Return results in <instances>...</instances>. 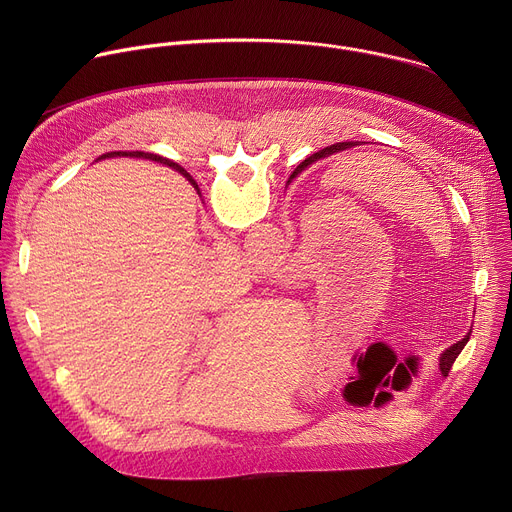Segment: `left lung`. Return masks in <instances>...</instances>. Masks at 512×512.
Returning a JSON list of instances; mask_svg holds the SVG:
<instances>
[{"label":"left lung","instance_id":"obj_1","mask_svg":"<svg viewBox=\"0 0 512 512\" xmlns=\"http://www.w3.org/2000/svg\"><path fill=\"white\" fill-rule=\"evenodd\" d=\"M352 145H356V141L352 143V141H342V143H334V145H328V148H324V150H320L318 154H314L308 162H314V160H320V158H326V156H330V154H336V152H342V150H348V148H352ZM306 162H302V166H304ZM300 166V168H302ZM296 174V172H294ZM468 340H470V334L468 336H464L460 342H456V344H452L444 354H442V358H440V369H442V375L446 377L448 373H450V369H452V364H454V360L458 358V354L464 350V346L468 344Z\"/></svg>","mask_w":512,"mask_h":512}]
</instances>
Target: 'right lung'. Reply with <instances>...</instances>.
Masks as SVG:
<instances>
[{
	"label": "right lung",
	"instance_id": "right-lung-1",
	"mask_svg": "<svg viewBox=\"0 0 512 512\" xmlns=\"http://www.w3.org/2000/svg\"><path fill=\"white\" fill-rule=\"evenodd\" d=\"M117 156H119V158H121V156H131V158H145V160H154V162H160V164L172 166L174 170H178L180 174H184V176H186V178H188V180L194 184V188H196V182L190 178V174H188L184 168H180L178 164H174V162H170V160H166V158H162V156H156V154H145V152H133V154H131V152H129V154H127V152H123V154H121V152H111V154H105V156H101V158H117Z\"/></svg>",
	"mask_w": 512,
	"mask_h": 512
}]
</instances>
